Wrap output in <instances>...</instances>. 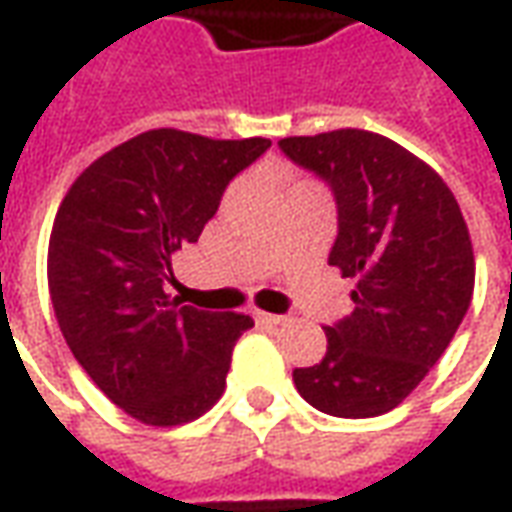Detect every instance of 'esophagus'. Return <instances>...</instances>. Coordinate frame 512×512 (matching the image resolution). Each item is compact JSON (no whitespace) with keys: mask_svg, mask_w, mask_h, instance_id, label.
<instances>
[{"mask_svg":"<svg viewBox=\"0 0 512 512\" xmlns=\"http://www.w3.org/2000/svg\"><path fill=\"white\" fill-rule=\"evenodd\" d=\"M255 318L260 321V324H268V327H277V324L285 321V316H277V313H263V310H257Z\"/></svg>","mask_w":512,"mask_h":512,"instance_id":"esophagus-1","label":"esophagus"}]
</instances>
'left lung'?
<instances>
[{
    "mask_svg": "<svg viewBox=\"0 0 512 512\" xmlns=\"http://www.w3.org/2000/svg\"><path fill=\"white\" fill-rule=\"evenodd\" d=\"M338 207L330 266L355 280L352 313L324 327L321 363L296 391L338 418L382 416L427 377L474 293V252L457 199L407 149L366 130L282 138Z\"/></svg>",
    "mask_w": 512,
    "mask_h": 512,
    "instance_id": "1",
    "label": "left lung"
}]
</instances>
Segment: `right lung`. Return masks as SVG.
<instances>
[{
	"label": "right lung",
	"mask_w": 512,
	"mask_h": 512,
	"mask_svg": "<svg viewBox=\"0 0 512 512\" xmlns=\"http://www.w3.org/2000/svg\"><path fill=\"white\" fill-rule=\"evenodd\" d=\"M268 146L149 130L91 163L57 210L46 274L60 332L96 388L144 424L174 427L216 405L235 341L255 327L180 305L166 282L171 255L199 241Z\"/></svg>",
	"instance_id": "obj_1"
}]
</instances>
